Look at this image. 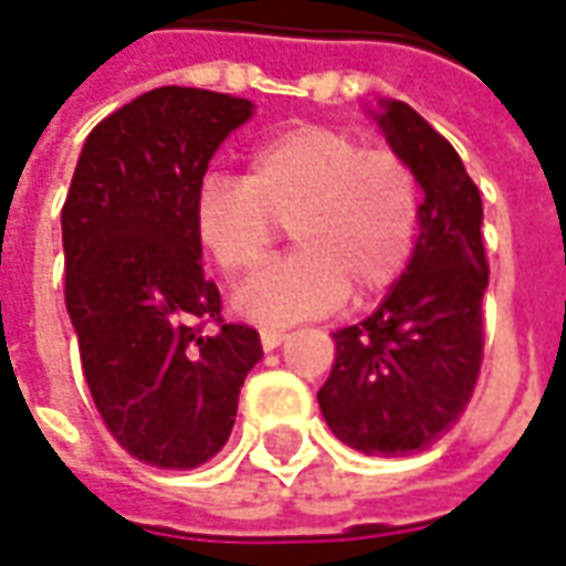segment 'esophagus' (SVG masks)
I'll list each match as a JSON object with an SVG mask.
<instances>
[{"mask_svg": "<svg viewBox=\"0 0 566 566\" xmlns=\"http://www.w3.org/2000/svg\"><path fill=\"white\" fill-rule=\"evenodd\" d=\"M284 337H287V334H284L282 328H263V332H260V340H263V349L282 347Z\"/></svg>", "mask_w": 566, "mask_h": 566, "instance_id": "esophagus-1", "label": "esophagus"}]
</instances>
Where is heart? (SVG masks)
Returning a JSON list of instances; mask_svg holds the SVG:
<instances>
[{
	"label": "heart",
	"instance_id": "obj_1",
	"mask_svg": "<svg viewBox=\"0 0 566 566\" xmlns=\"http://www.w3.org/2000/svg\"><path fill=\"white\" fill-rule=\"evenodd\" d=\"M203 251L226 275L266 260L287 222L294 251L238 287L234 310L266 328L378 297L406 272L421 186L406 157L340 126H294L256 145L248 176L210 172L191 203Z\"/></svg>",
	"mask_w": 566,
	"mask_h": 566
}]
</instances>
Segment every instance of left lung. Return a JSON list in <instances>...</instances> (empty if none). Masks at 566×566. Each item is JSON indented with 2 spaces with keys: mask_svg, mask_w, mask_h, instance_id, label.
<instances>
[{
  "mask_svg": "<svg viewBox=\"0 0 566 566\" xmlns=\"http://www.w3.org/2000/svg\"><path fill=\"white\" fill-rule=\"evenodd\" d=\"M424 188L412 260L375 313L334 332L318 390L332 433L365 455L428 449L459 421L483 363V201L455 148L406 102L375 114Z\"/></svg>",
  "mask_w": 566,
  "mask_h": 566,
  "instance_id": "obj_1",
  "label": "left lung"
}]
</instances>
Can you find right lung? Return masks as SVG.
<instances>
[{
    "mask_svg": "<svg viewBox=\"0 0 566 566\" xmlns=\"http://www.w3.org/2000/svg\"><path fill=\"white\" fill-rule=\"evenodd\" d=\"M251 114L210 90L138 95L92 129L61 210L64 303L95 409L154 468L217 455L263 356L260 334L222 322L191 217L210 157Z\"/></svg>",
    "mask_w": 566,
    "mask_h": 566,
    "instance_id": "obj_1",
    "label": "right lung"
}]
</instances>
